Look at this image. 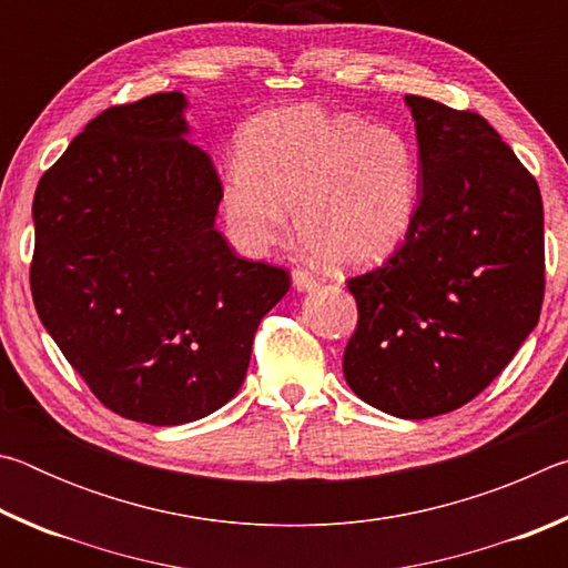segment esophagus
Returning a JSON list of instances; mask_svg holds the SVG:
<instances>
[{"label": "esophagus", "instance_id": "obj_1", "mask_svg": "<svg viewBox=\"0 0 568 568\" xmlns=\"http://www.w3.org/2000/svg\"><path fill=\"white\" fill-rule=\"evenodd\" d=\"M293 285L297 287V291H313L315 285H318V281H315V275L313 273H307V271H303V267H295L293 271Z\"/></svg>", "mask_w": 568, "mask_h": 568}]
</instances>
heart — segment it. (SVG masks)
<instances>
[{
  "label": "heart",
  "mask_w": 568,
  "mask_h": 568,
  "mask_svg": "<svg viewBox=\"0 0 568 568\" xmlns=\"http://www.w3.org/2000/svg\"><path fill=\"white\" fill-rule=\"evenodd\" d=\"M420 168L400 132L313 104L263 114L227 162L220 207L235 243L263 253L295 227L315 261L365 267L406 243L418 213Z\"/></svg>",
  "instance_id": "heart-1"
}]
</instances>
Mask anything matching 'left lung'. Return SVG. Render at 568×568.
Masks as SVG:
<instances>
[{"label": "left lung", "mask_w": 568, "mask_h": 568, "mask_svg": "<svg viewBox=\"0 0 568 568\" xmlns=\"http://www.w3.org/2000/svg\"><path fill=\"white\" fill-rule=\"evenodd\" d=\"M416 120V223L348 291L358 325L343 373L358 398L398 418H434L501 373L544 303V203L531 172L470 110L406 94Z\"/></svg>", "instance_id": "left-lung-1"}]
</instances>
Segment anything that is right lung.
I'll return each mask as SVG.
<instances>
[{"instance_id": "1", "label": "right lung", "mask_w": 568, "mask_h": 568, "mask_svg": "<svg viewBox=\"0 0 568 568\" xmlns=\"http://www.w3.org/2000/svg\"><path fill=\"white\" fill-rule=\"evenodd\" d=\"M185 108L160 92L100 112L32 203L37 315L102 406L150 426L223 408L291 287L217 233L220 178L185 140Z\"/></svg>"}]
</instances>
